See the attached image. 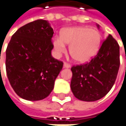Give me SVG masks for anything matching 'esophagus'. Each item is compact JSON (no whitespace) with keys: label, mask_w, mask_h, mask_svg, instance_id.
Segmentation results:
<instances>
[{"label":"esophagus","mask_w":126,"mask_h":126,"mask_svg":"<svg viewBox=\"0 0 126 126\" xmlns=\"http://www.w3.org/2000/svg\"><path fill=\"white\" fill-rule=\"evenodd\" d=\"M70 67H71V65L69 63H67V62H64V68H70Z\"/></svg>","instance_id":"1"}]
</instances>
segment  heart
I'll use <instances>...</instances> for the list:
<instances>
[{
    "label": "heart",
    "mask_w": 126,
    "mask_h": 126,
    "mask_svg": "<svg viewBox=\"0 0 126 126\" xmlns=\"http://www.w3.org/2000/svg\"><path fill=\"white\" fill-rule=\"evenodd\" d=\"M70 45L71 57L79 63L90 61L99 50L101 44L100 32L88 27H73L64 29L60 37L53 39V45L58 54L66 50V45Z\"/></svg>",
    "instance_id": "obj_1"
}]
</instances>
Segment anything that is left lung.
Segmentation results:
<instances>
[{"label":"left lung","instance_id":"8db88e82","mask_svg":"<svg viewBox=\"0 0 126 126\" xmlns=\"http://www.w3.org/2000/svg\"><path fill=\"white\" fill-rule=\"evenodd\" d=\"M119 67L120 46L109 34L90 62L71 67L70 87L74 96L84 101L102 98L112 88Z\"/></svg>","mask_w":126,"mask_h":126}]
</instances>
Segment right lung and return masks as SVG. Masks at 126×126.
<instances>
[{
    "mask_svg": "<svg viewBox=\"0 0 126 126\" xmlns=\"http://www.w3.org/2000/svg\"><path fill=\"white\" fill-rule=\"evenodd\" d=\"M53 30L47 20L31 22L15 32L6 51L9 83L20 97L40 100L52 92L63 62L51 56Z\"/></svg>",
    "mask_w": 126,
    "mask_h": 126,
    "instance_id": "obj_1",
    "label": "right lung"
}]
</instances>
